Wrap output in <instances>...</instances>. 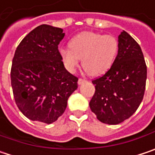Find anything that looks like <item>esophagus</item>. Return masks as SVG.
<instances>
[{"label": "esophagus", "mask_w": 155, "mask_h": 155, "mask_svg": "<svg viewBox=\"0 0 155 155\" xmlns=\"http://www.w3.org/2000/svg\"><path fill=\"white\" fill-rule=\"evenodd\" d=\"M85 81H86V80H85V79H84V78H79V79H78V84H82L84 83Z\"/></svg>", "instance_id": "esophagus-1"}]
</instances>
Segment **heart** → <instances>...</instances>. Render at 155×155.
Listing matches in <instances>:
<instances>
[{
	"label": "heart",
	"mask_w": 155,
	"mask_h": 155,
	"mask_svg": "<svg viewBox=\"0 0 155 155\" xmlns=\"http://www.w3.org/2000/svg\"><path fill=\"white\" fill-rule=\"evenodd\" d=\"M70 48L60 50L61 59L70 71H75L82 58L83 69L91 76L105 73L113 64L118 52V40L113 35L84 31L73 37Z\"/></svg>",
	"instance_id": "b5f03b06"
}]
</instances>
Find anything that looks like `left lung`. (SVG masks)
Returning <instances> with one entry per match:
<instances>
[{
    "label": "left lung",
    "mask_w": 155,
    "mask_h": 155,
    "mask_svg": "<svg viewBox=\"0 0 155 155\" xmlns=\"http://www.w3.org/2000/svg\"><path fill=\"white\" fill-rule=\"evenodd\" d=\"M118 53L111 68L92 82L95 93L89 103L101 123L118 124L132 116L146 89L147 65L137 41L123 31L118 36Z\"/></svg>",
    "instance_id": "left-lung-1"
}]
</instances>
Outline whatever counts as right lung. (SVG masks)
<instances>
[{
  "mask_svg": "<svg viewBox=\"0 0 155 155\" xmlns=\"http://www.w3.org/2000/svg\"><path fill=\"white\" fill-rule=\"evenodd\" d=\"M61 28L41 25L22 39L10 71L13 95L19 110L32 121L52 124L61 116L78 78L68 71L58 45Z\"/></svg>",
  "mask_w": 155,
  "mask_h": 155,
  "instance_id": "right-lung-1",
  "label": "right lung"
}]
</instances>
